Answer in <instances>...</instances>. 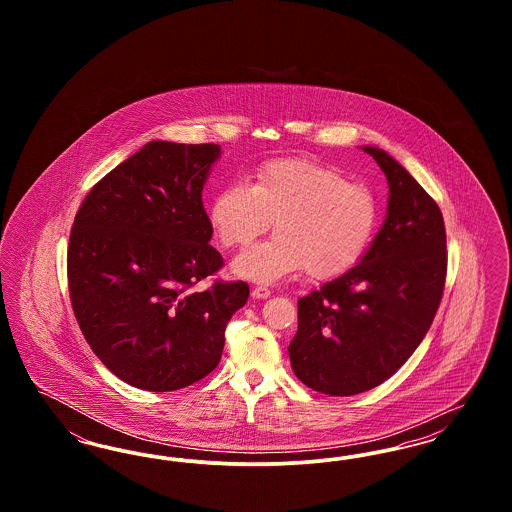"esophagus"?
Here are the masks:
<instances>
[{"label": "esophagus", "mask_w": 512, "mask_h": 512, "mask_svg": "<svg viewBox=\"0 0 512 512\" xmlns=\"http://www.w3.org/2000/svg\"><path fill=\"white\" fill-rule=\"evenodd\" d=\"M251 297L253 299H267V297H270V290H268L267 286H255L251 290Z\"/></svg>", "instance_id": "esophagus-1"}]
</instances>
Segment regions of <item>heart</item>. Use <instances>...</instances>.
<instances>
[{"instance_id": "b5f03b06", "label": "heart", "mask_w": 512, "mask_h": 512, "mask_svg": "<svg viewBox=\"0 0 512 512\" xmlns=\"http://www.w3.org/2000/svg\"><path fill=\"white\" fill-rule=\"evenodd\" d=\"M274 222L276 236L253 245L234 261V272L255 282H276L305 268L328 280L365 253L378 201L365 184L309 159L272 161L251 186L232 184L211 207V224L224 247H244Z\"/></svg>"}]
</instances>
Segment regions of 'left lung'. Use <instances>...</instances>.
<instances>
[{"instance_id":"1","label":"left lung","mask_w":512,"mask_h":512,"mask_svg":"<svg viewBox=\"0 0 512 512\" xmlns=\"http://www.w3.org/2000/svg\"><path fill=\"white\" fill-rule=\"evenodd\" d=\"M363 149L388 178V215L359 265L297 301L288 347L295 376L336 397L372 390L405 365L434 322L447 274L438 203L386 151Z\"/></svg>"}]
</instances>
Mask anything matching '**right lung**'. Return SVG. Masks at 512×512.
Returning <instances> with one entry per match:
<instances>
[{
	"instance_id": "obj_1",
	"label": "right lung",
	"mask_w": 512,
	"mask_h": 512,
	"mask_svg": "<svg viewBox=\"0 0 512 512\" xmlns=\"http://www.w3.org/2000/svg\"><path fill=\"white\" fill-rule=\"evenodd\" d=\"M217 144L149 142L84 197L67 249L74 317L99 361L147 391L192 386L219 365L249 286L197 282L224 261L201 190Z\"/></svg>"
}]
</instances>
